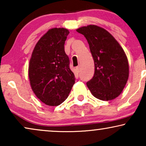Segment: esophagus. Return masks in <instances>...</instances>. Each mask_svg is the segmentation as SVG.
<instances>
[{
    "mask_svg": "<svg viewBox=\"0 0 146 146\" xmlns=\"http://www.w3.org/2000/svg\"><path fill=\"white\" fill-rule=\"evenodd\" d=\"M76 72H77V73H79L80 72V66H77L76 67Z\"/></svg>",
    "mask_w": 146,
    "mask_h": 146,
    "instance_id": "obj_1",
    "label": "esophagus"
}]
</instances>
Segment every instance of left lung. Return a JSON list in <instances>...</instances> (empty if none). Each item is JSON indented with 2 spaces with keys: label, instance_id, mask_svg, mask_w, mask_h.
I'll return each instance as SVG.
<instances>
[{
  "label": "left lung",
  "instance_id": "1",
  "mask_svg": "<svg viewBox=\"0 0 146 146\" xmlns=\"http://www.w3.org/2000/svg\"><path fill=\"white\" fill-rule=\"evenodd\" d=\"M86 38L94 61V75L86 85L96 98L108 101L119 96L129 77L124 50L109 32L90 25L76 30Z\"/></svg>",
  "mask_w": 146,
  "mask_h": 146
}]
</instances>
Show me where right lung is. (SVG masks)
I'll return each instance as SVG.
<instances>
[{
    "label": "right lung",
    "instance_id": "obj_1",
    "mask_svg": "<svg viewBox=\"0 0 146 146\" xmlns=\"http://www.w3.org/2000/svg\"><path fill=\"white\" fill-rule=\"evenodd\" d=\"M64 28L48 30L35 45L29 66L31 88L46 105L56 106L68 96L75 83L74 74L69 67L64 51L68 35Z\"/></svg>",
    "mask_w": 146,
    "mask_h": 146
}]
</instances>
